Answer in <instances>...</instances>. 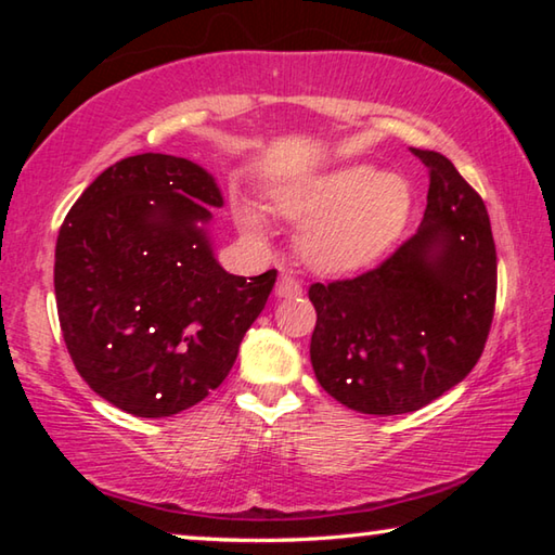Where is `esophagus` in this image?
Masks as SVG:
<instances>
[{"label": "esophagus", "mask_w": 555, "mask_h": 555, "mask_svg": "<svg viewBox=\"0 0 555 555\" xmlns=\"http://www.w3.org/2000/svg\"><path fill=\"white\" fill-rule=\"evenodd\" d=\"M274 294H276L279 298H296V296L304 294V288H300L298 281H296L294 276H291V274H281L279 281H276Z\"/></svg>", "instance_id": "obj_1"}]
</instances>
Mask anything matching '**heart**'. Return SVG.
<instances>
[{"label": "heart", "mask_w": 555, "mask_h": 555, "mask_svg": "<svg viewBox=\"0 0 555 555\" xmlns=\"http://www.w3.org/2000/svg\"><path fill=\"white\" fill-rule=\"evenodd\" d=\"M286 220L306 224L298 255L318 274H352L387 255L411 210L406 178L379 173L372 164H345L304 181L288 183L276 195ZM240 224L259 232L261 215L244 205Z\"/></svg>", "instance_id": "b5f03b06"}]
</instances>
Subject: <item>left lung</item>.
I'll return each mask as SVG.
<instances>
[{"label":"left lung","mask_w":555,"mask_h":555,"mask_svg":"<svg viewBox=\"0 0 555 555\" xmlns=\"http://www.w3.org/2000/svg\"><path fill=\"white\" fill-rule=\"evenodd\" d=\"M413 154L430 171L416 234L367 274L308 291L315 379L372 416L418 411L463 382L494 313L496 251L482 198L443 154Z\"/></svg>","instance_id":"1"}]
</instances>
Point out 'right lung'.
<instances>
[{
  "instance_id": "obj_1",
  "label": "right lung",
  "mask_w": 555,
  "mask_h": 555,
  "mask_svg": "<svg viewBox=\"0 0 555 555\" xmlns=\"http://www.w3.org/2000/svg\"><path fill=\"white\" fill-rule=\"evenodd\" d=\"M222 191L201 164L121 158L55 242V304L75 370L112 406L173 416L218 389L264 311L276 271L234 276L212 247Z\"/></svg>"
}]
</instances>
